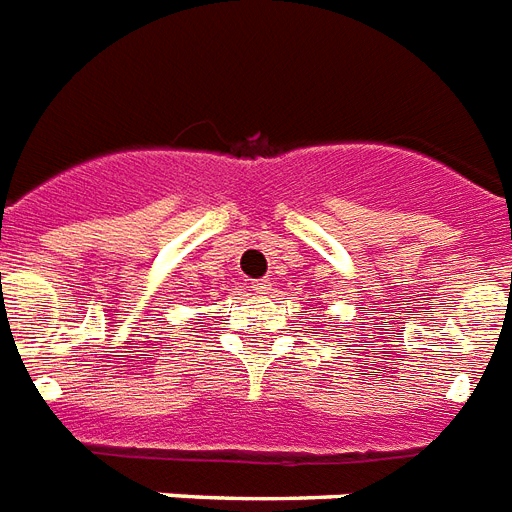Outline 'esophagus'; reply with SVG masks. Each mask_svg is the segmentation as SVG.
I'll return each instance as SVG.
<instances>
[{"label":"esophagus","instance_id":"obj_1","mask_svg":"<svg viewBox=\"0 0 512 512\" xmlns=\"http://www.w3.org/2000/svg\"><path fill=\"white\" fill-rule=\"evenodd\" d=\"M249 289H252L255 295L263 297V295H268V292H271V281H268V279H257V281H252V287H249Z\"/></svg>","mask_w":512,"mask_h":512}]
</instances>
